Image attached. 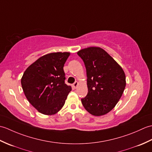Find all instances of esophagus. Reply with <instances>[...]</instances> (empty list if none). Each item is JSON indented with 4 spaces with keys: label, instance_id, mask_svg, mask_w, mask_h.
I'll return each instance as SVG.
<instances>
[{
    "label": "esophagus",
    "instance_id": "34e87169",
    "mask_svg": "<svg viewBox=\"0 0 152 152\" xmlns=\"http://www.w3.org/2000/svg\"><path fill=\"white\" fill-rule=\"evenodd\" d=\"M78 82H74V83H73L72 86H73L74 88L76 89V88H77V86H78Z\"/></svg>",
    "mask_w": 152,
    "mask_h": 152
}]
</instances>
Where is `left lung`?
<instances>
[{
    "mask_svg": "<svg viewBox=\"0 0 152 152\" xmlns=\"http://www.w3.org/2000/svg\"><path fill=\"white\" fill-rule=\"evenodd\" d=\"M77 54L84 63L88 93L81 99L90 114L100 116L115 107L124 91L125 74L122 68L101 48L89 47Z\"/></svg>",
    "mask_w": 152,
    "mask_h": 152,
    "instance_id": "obj_1",
    "label": "left lung"
}]
</instances>
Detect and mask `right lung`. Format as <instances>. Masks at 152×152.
Returning <instances> with one entry per match:
<instances>
[{
    "label": "right lung",
    "instance_id": "obj_1",
    "mask_svg": "<svg viewBox=\"0 0 152 152\" xmlns=\"http://www.w3.org/2000/svg\"><path fill=\"white\" fill-rule=\"evenodd\" d=\"M69 52L51 53L28 66L21 80L25 95L37 110L45 115L59 112L64 104L70 86L64 83L63 66Z\"/></svg>",
    "mask_w": 152,
    "mask_h": 152
}]
</instances>
